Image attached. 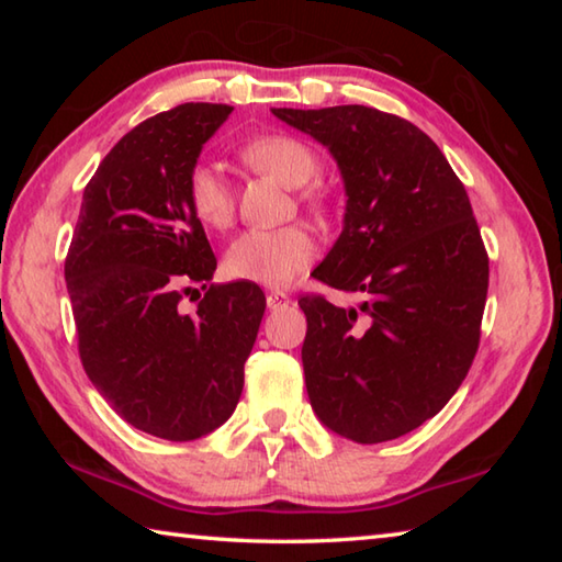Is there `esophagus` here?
<instances>
[{
    "instance_id": "1",
    "label": "esophagus",
    "mask_w": 562,
    "mask_h": 562,
    "mask_svg": "<svg viewBox=\"0 0 562 562\" xmlns=\"http://www.w3.org/2000/svg\"><path fill=\"white\" fill-rule=\"evenodd\" d=\"M292 300H290V294H284V292H268V307L270 310H282V307H288Z\"/></svg>"
}]
</instances>
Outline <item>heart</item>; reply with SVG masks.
<instances>
[{
	"label": "heart",
	"mask_w": 562,
	"mask_h": 562,
	"mask_svg": "<svg viewBox=\"0 0 562 562\" xmlns=\"http://www.w3.org/2000/svg\"><path fill=\"white\" fill-rule=\"evenodd\" d=\"M247 166L272 176L288 188L307 186L319 173V156L302 138L290 133H265L240 148ZM186 195L193 215L207 227H225L235 211V195L221 168L201 160L188 170ZM302 203L322 213L327 198L317 188L302 190ZM317 258V243L307 227L288 225L278 231L252 227L235 237L225 252V270L237 280L268 288H284Z\"/></svg>",
	"instance_id": "heart-1"
}]
</instances>
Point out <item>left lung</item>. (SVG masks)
I'll return each mask as SVG.
<instances>
[{
	"label": "left lung",
	"instance_id": "left-lung-1",
	"mask_svg": "<svg viewBox=\"0 0 562 562\" xmlns=\"http://www.w3.org/2000/svg\"><path fill=\"white\" fill-rule=\"evenodd\" d=\"M272 113L337 160L345 231L312 278L361 294L359 307L300 297L310 404L345 439H398L441 412L479 351L488 252L469 193L439 146L394 113Z\"/></svg>",
	"mask_w": 562,
	"mask_h": 562
}]
</instances>
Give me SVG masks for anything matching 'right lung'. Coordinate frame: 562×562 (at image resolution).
<instances>
[{"label":"right lung","mask_w":562,"mask_h":562,"mask_svg":"<svg viewBox=\"0 0 562 562\" xmlns=\"http://www.w3.org/2000/svg\"><path fill=\"white\" fill-rule=\"evenodd\" d=\"M231 111L180 103L128 131L83 188L64 262L83 372L123 422L166 441L231 418L265 315L255 282L207 288L217 260L186 195L188 170ZM193 281L206 294L183 313Z\"/></svg>","instance_id":"1"}]
</instances>
